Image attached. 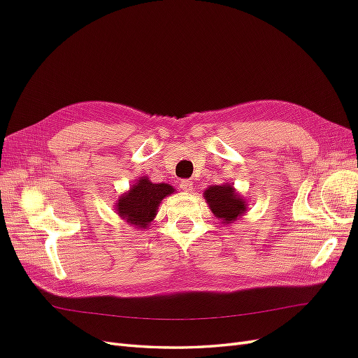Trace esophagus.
<instances>
[{
  "instance_id": "esophagus-1",
  "label": "esophagus",
  "mask_w": 358,
  "mask_h": 358,
  "mask_svg": "<svg viewBox=\"0 0 358 358\" xmlns=\"http://www.w3.org/2000/svg\"><path fill=\"white\" fill-rule=\"evenodd\" d=\"M180 189L185 192H191L194 189V183L191 180H182L180 182Z\"/></svg>"
}]
</instances>
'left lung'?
<instances>
[{
  "mask_svg": "<svg viewBox=\"0 0 358 358\" xmlns=\"http://www.w3.org/2000/svg\"><path fill=\"white\" fill-rule=\"evenodd\" d=\"M203 197L209 204V209L222 224H233L246 213V200L236 191L233 183L210 185L204 191Z\"/></svg>",
  "mask_w": 358,
  "mask_h": 358,
  "instance_id": "1",
  "label": "left lung"
}]
</instances>
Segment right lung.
I'll list each match as a JSON object with an SVG mask.
<instances>
[{
	"label": "right lung",
	"instance_id": "add662e5",
	"mask_svg": "<svg viewBox=\"0 0 358 358\" xmlns=\"http://www.w3.org/2000/svg\"><path fill=\"white\" fill-rule=\"evenodd\" d=\"M175 191L169 183H152L149 178L142 176L134 180L127 192L119 196L115 210L129 225L146 230L155 220L162 199Z\"/></svg>",
	"mask_w": 358,
	"mask_h": 358
}]
</instances>
